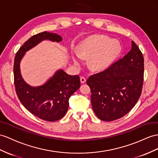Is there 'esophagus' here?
<instances>
[{
    "instance_id": "esophagus-1",
    "label": "esophagus",
    "mask_w": 158,
    "mask_h": 158,
    "mask_svg": "<svg viewBox=\"0 0 158 158\" xmlns=\"http://www.w3.org/2000/svg\"><path fill=\"white\" fill-rule=\"evenodd\" d=\"M80 81H81V83H85V81H86V79H85V77H80Z\"/></svg>"
}]
</instances>
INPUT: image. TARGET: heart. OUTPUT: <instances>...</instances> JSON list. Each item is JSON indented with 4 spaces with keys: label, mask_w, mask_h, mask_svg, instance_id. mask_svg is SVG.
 I'll return each mask as SVG.
<instances>
[{
    "label": "heart",
    "mask_w": 158,
    "mask_h": 158,
    "mask_svg": "<svg viewBox=\"0 0 158 158\" xmlns=\"http://www.w3.org/2000/svg\"><path fill=\"white\" fill-rule=\"evenodd\" d=\"M119 52V44L116 41L105 36H98L81 44L78 54L81 57H91L90 65L94 69L103 70L114 61ZM73 59L76 64H79V56Z\"/></svg>",
    "instance_id": "1"
}]
</instances>
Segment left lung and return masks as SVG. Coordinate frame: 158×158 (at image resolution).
Returning <instances> with one entry per match:
<instances>
[{
	"instance_id": "obj_1",
	"label": "left lung",
	"mask_w": 158,
	"mask_h": 158,
	"mask_svg": "<svg viewBox=\"0 0 158 158\" xmlns=\"http://www.w3.org/2000/svg\"><path fill=\"white\" fill-rule=\"evenodd\" d=\"M131 46L130 51L123 58L87 80L91 89L93 110L103 121L122 118L135 106L141 94L144 59L133 40Z\"/></svg>"
}]
</instances>
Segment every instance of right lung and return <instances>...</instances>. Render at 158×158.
<instances>
[{
	"instance_id": "obj_1",
	"label": "right lung",
	"mask_w": 158,
	"mask_h": 158,
	"mask_svg": "<svg viewBox=\"0 0 158 158\" xmlns=\"http://www.w3.org/2000/svg\"><path fill=\"white\" fill-rule=\"evenodd\" d=\"M44 39L60 42L63 38L56 33L44 31L28 39L15 55L14 83L18 98L28 111L43 120L55 121L66 114L69 99L80 87V77L59 70L40 87H31L24 81L20 72V61L27 51Z\"/></svg>"
}]
</instances>
